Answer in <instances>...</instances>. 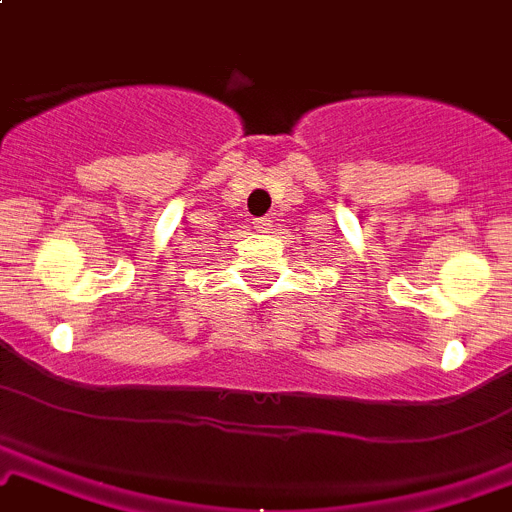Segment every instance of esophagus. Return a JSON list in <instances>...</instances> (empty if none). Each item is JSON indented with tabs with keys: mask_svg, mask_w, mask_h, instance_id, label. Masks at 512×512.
<instances>
[{
	"mask_svg": "<svg viewBox=\"0 0 512 512\" xmlns=\"http://www.w3.org/2000/svg\"><path fill=\"white\" fill-rule=\"evenodd\" d=\"M253 228H256L259 233H266L271 228V220L269 218H256V220H253Z\"/></svg>",
	"mask_w": 512,
	"mask_h": 512,
	"instance_id": "34e87169",
	"label": "esophagus"
}]
</instances>
